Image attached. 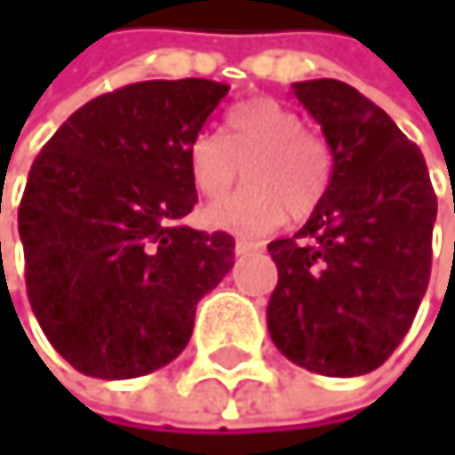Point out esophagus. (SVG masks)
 I'll list each match as a JSON object with an SVG mask.
<instances>
[{"label": "esophagus", "mask_w": 455, "mask_h": 455, "mask_svg": "<svg viewBox=\"0 0 455 455\" xmlns=\"http://www.w3.org/2000/svg\"><path fill=\"white\" fill-rule=\"evenodd\" d=\"M256 248H259V243H251V240H237V243H235V253H237V256L251 253V251H256Z\"/></svg>", "instance_id": "34e87169"}]
</instances>
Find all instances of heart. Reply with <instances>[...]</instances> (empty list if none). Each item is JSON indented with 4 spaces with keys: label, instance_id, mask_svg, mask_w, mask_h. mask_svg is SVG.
Masks as SVG:
<instances>
[{
    "label": "heart",
    "instance_id": "obj_1",
    "mask_svg": "<svg viewBox=\"0 0 455 455\" xmlns=\"http://www.w3.org/2000/svg\"><path fill=\"white\" fill-rule=\"evenodd\" d=\"M243 169L248 188L207 207L204 220L235 235H265L286 218V210L291 218H308L319 207L333 161L294 111L256 98L226 116V136L199 131L188 144V172L204 199L229 194Z\"/></svg>",
    "mask_w": 455,
    "mask_h": 455
}]
</instances>
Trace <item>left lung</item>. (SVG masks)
I'll use <instances>...</instances> for the list:
<instances>
[{
	"instance_id": "1",
	"label": "left lung",
	"mask_w": 455,
	"mask_h": 455,
	"mask_svg": "<svg viewBox=\"0 0 455 455\" xmlns=\"http://www.w3.org/2000/svg\"><path fill=\"white\" fill-rule=\"evenodd\" d=\"M333 152L327 194L294 237L267 245L273 344L324 377L369 374L407 336L431 275L436 196L423 152L355 86L291 84Z\"/></svg>"
}]
</instances>
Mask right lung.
<instances>
[{
	"label": "right lung",
	"mask_w": 455,
	"mask_h": 455,
	"mask_svg": "<svg viewBox=\"0 0 455 455\" xmlns=\"http://www.w3.org/2000/svg\"><path fill=\"white\" fill-rule=\"evenodd\" d=\"M229 86L139 81L45 141L19 207L29 306L76 371L133 379L172 363L196 303L235 265V237L196 232L188 144Z\"/></svg>",
	"instance_id": "obj_1"
}]
</instances>
